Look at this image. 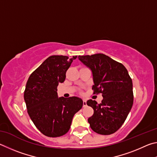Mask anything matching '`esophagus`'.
<instances>
[{"label":"esophagus","mask_w":157,"mask_h":157,"mask_svg":"<svg viewBox=\"0 0 157 157\" xmlns=\"http://www.w3.org/2000/svg\"><path fill=\"white\" fill-rule=\"evenodd\" d=\"M86 106H87V101L86 100L83 99V107H86Z\"/></svg>","instance_id":"esophagus-1"}]
</instances>
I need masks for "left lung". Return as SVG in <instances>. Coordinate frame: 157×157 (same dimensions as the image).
<instances>
[{
	"instance_id": "left-lung-1",
	"label": "left lung",
	"mask_w": 157,
	"mask_h": 157,
	"mask_svg": "<svg viewBox=\"0 0 157 157\" xmlns=\"http://www.w3.org/2000/svg\"><path fill=\"white\" fill-rule=\"evenodd\" d=\"M78 59L92 72L94 94L101 93L98 104L90 99L87 105L94 109L88 119L93 131L103 135L117 132L125 122L133 105L132 81L121 63L103 54L78 56Z\"/></svg>"
}]
</instances>
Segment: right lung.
Here are the masks:
<instances>
[{
	"instance_id": "obj_1",
	"label": "right lung",
	"mask_w": 157,
	"mask_h": 157,
	"mask_svg": "<svg viewBox=\"0 0 157 157\" xmlns=\"http://www.w3.org/2000/svg\"><path fill=\"white\" fill-rule=\"evenodd\" d=\"M77 56L54 55L48 57L27 80L24 92L30 119L41 133L58 137L70 130L74 115L82 108L81 98L59 97L57 86L63 83L66 71Z\"/></svg>"
}]
</instances>
